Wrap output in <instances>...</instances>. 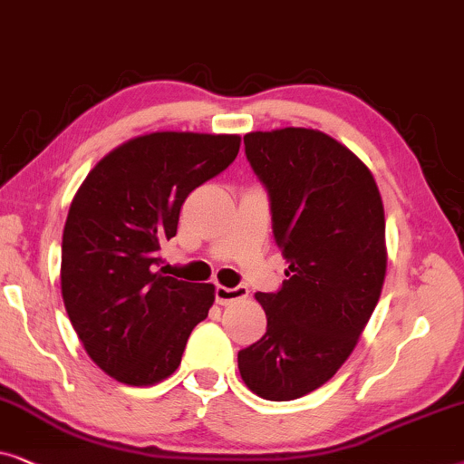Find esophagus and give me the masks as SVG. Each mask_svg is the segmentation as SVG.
<instances>
[{
	"label": "esophagus",
	"instance_id": "34e87169",
	"mask_svg": "<svg viewBox=\"0 0 464 464\" xmlns=\"http://www.w3.org/2000/svg\"><path fill=\"white\" fill-rule=\"evenodd\" d=\"M246 296H248V288H246L244 284H239V286H233V288L216 286V301H218L220 305H228L233 304V301H242Z\"/></svg>",
	"mask_w": 464,
	"mask_h": 464
}]
</instances>
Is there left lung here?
<instances>
[{
  "label": "left lung",
  "mask_w": 464,
  "mask_h": 464,
  "mask_svg": "<svg viewBox=\"0 0 464 464\" xmlns=\"http://www.w3.org/2000/svg\"><path fill=\"white\" fill-rule=\"evenodd\" d=\"M244 146L288 269L276 293H256L267 333L237 367L258 397L293 401L337 373L378 305L384 208L365 163L323 131H256Z\"/></svg>",
  "instance_id": "left-lung-1"
}]
</instances>
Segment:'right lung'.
<instances>
[{
  "label": "right lung",
  "instance_id": "right-lung-1",
  "mask_svg": "<svg viewBox=\"0 0 464 464\" xmlns=\"http://www.w3.org/2000/svg\"><path fill=\"white\" fill-rule=\"evenodd\" d=\"M237 152L239 135H141L99 160L73 197L61 246L63 304L86 354L122 384L174 373L190 331L208 318L212 284L154 267L190 190Z\"/></svg>",
  "mask_w": 464,
  "mask_h": 464
}]
</instances>
